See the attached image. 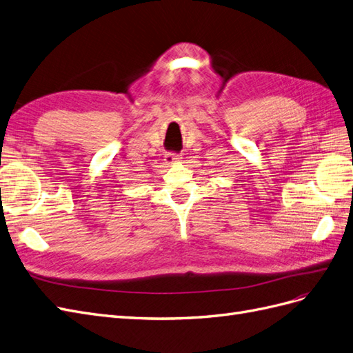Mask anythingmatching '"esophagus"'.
Returning <instances> with one entry per match:
<instances>
[{"instance_id":"34e87169","label":"esophagus","mask_w":353,"mask_h":353,"mask_svg":"<svg viewBox=\"0 0 353 353\" xmlns=\"http://www.w3.org/2000/svg\"><path fill=\"white\" fill-rule=\"evenodd\" d=\"M180 159H182V158H180V155H179V153H176V152H168L167 155H165V162H167V164H173V162H177Z\"/></svg>"}]
</instances>
